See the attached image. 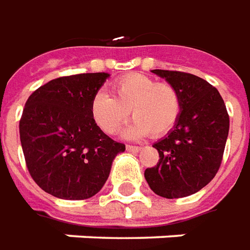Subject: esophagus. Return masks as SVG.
<instances>
[{
  "label": "esophagus",
  "instance_id": "esophagus-1",
  "mask_svg": "<svg viewBox=\"0 0 250 250\" xmlns=\"http://www.w3.org/2000/svg\"><path fill=\"white\" fill-rule=\"evenodd\" d=\"M126 151H129V152H139V151H142V147H136V146H126Z\"/></svg>",
  "mask_w": 250,
  "mask_h": 250
}]
</instances>
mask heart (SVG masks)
<instances>
[{
	"instance_id": "b5f03b06",
	"label": "heart",
	"mask_w": 250,
	"mask_h": 250,
	"mask_svg": "<svg viewBox=\"0 0 250 250\" xmlns=\"http://www.w3.org/2000/svg\"><path fill=\"white\" fill-rule=\"evenodd\" d=\"M111 96L99 91L91 101V117L107 135L117 133L126 121H133L124 130L128 139H137L149 133L161 137L168 133L181 114V95L168 83H156L146 75H128L113 83Z\"/></svg>"
}]
</instances>
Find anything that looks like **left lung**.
I'll return each mask as SVG.
<instances>
[{"instance_id": "1", "label": "left lung", "mask_w": 250, "mask_h": 250, "mask_svg": "<svg viewBox=\"0 0 250 250\" xmlns=\"http://www.w3.org/2000/svg\"><path fill=\"white\" fill-rule=\"evenodd\" d=\"M152 73L178 89L182 107L174 128L154 144L159 162L144 177L158 196L180 199L199 192L218 173L229 136V114L218 89L204 79L175 70Z\"/></svg>"}]
</instances>
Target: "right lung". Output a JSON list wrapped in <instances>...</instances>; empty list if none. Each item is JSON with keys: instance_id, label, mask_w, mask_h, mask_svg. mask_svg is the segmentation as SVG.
Returning <instances> with one entry per match:
<instances>
[{"instance_id": "obj_1", "label": "right lung", "mask_w": 250, "mask_h": 250, "mask_svg": "<svg viewBox=\"0 0 250 250\" xmlns=\"http://www.w3.org/2000/svg\"><path fill=\"white\" fill-rule=\"evenodd\" d=\"M110 75L82 73L54 79L32 92L20 120V142L31 177L54 197L84 200L107 181L125 146L91 117L92 96Z\"/></svg>"}]
</instances>
